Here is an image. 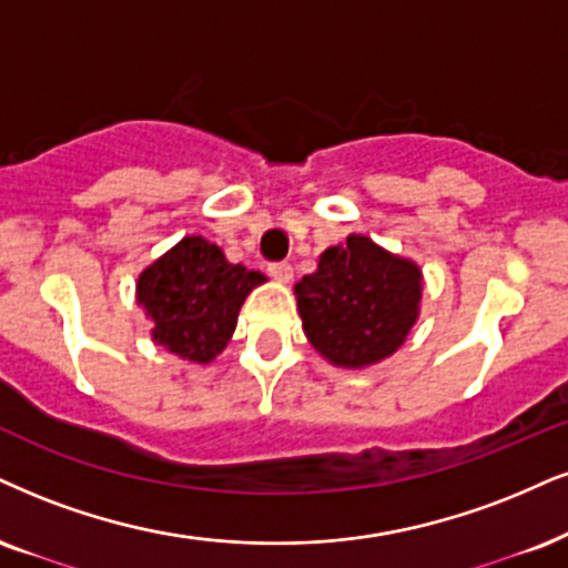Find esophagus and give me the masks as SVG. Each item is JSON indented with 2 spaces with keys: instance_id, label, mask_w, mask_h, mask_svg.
Listing matches in <instances>:
<instances>
[{
  "instance_id": "1",
  "label": "esophagus",
  "mask_w": 568,
  "mask_h": 568,
  "mask_svg": "<svg viewBox=\"0 0 568 568\" xmlns=\"http://www.w3.org/2000/svg\"><path fill=\"white\" fill-rule=\"evenodd\" d=\"M268 273H271L273 278H276L278 284H290L292 282V273H295V271H292L290 263H271L268 265Z\"/></svg>"
}]
</instances>
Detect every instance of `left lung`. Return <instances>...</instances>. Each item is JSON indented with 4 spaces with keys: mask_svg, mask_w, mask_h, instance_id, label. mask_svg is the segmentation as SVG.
Returning <instances> with one entry per match:
<instances>
[{
    "mask_svg": "<svg viewBox=\"0 0 568 568\" xmlns=\"http://www.w3.org/2000/svg\"><path fill=\"white\" fill-rule=\"evenodd\" d=\"M424 273L416 261L349 234L318 255V268L295 284L307 342L337 368L387 361L422 316Z\"/></svg>",
    "mask_w": 568,
    "mask_h": 568,
    "instance_id": "left-lung-1",
    "label": "left lung"
}]
</instances>
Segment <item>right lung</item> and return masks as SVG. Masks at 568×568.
I'll list each match as a JSON object with an SVG mask.
<instances>
[{
	"mask_svg": "<svg viewBox=\"0 0 568 568\" xmlns=\"http://www.w3.org/2000/svg\"><path fill=\"white\" fill-rule=\"evenodd\" d=\"M268 278L229 263L219 244L184 236L136 278V305L152 321V342L189 363H213L226 349L244 300Z\"/></svg>",
	"mask_w": 568,
	"mask_h": 568,
	"instance_id": "1",
	"label": "right lung"
}]
</instances>
